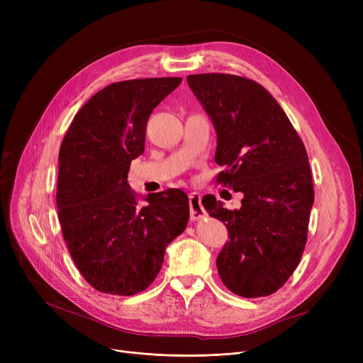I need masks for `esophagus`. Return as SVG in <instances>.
Masks as SVG:
<instances>
[{
    "label": "esophagus",
    "instance_id": "esophagus-1",
    "mask_svg": "<svg viewBox=\"0 0 363 363\" xmlns=\"http://www.w3.org/2000/svg\"><path fill=\"white\" fill-rule=\"evenodd\" d=\"M189 208H191V219H200L206 216L204 207L201 206V196L199 193H189Z\"/></svg>",
    "mask_w": 363,
    "mask_h": 363
}]
</instances>
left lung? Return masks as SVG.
Wrapping results in <instances>:
<instances>
[{"label":"left lung","mask_w":363,"mask_h":363,"mask_svg":"<svg viewBox=\"0 0 363 363\" xmlns=\"http://www.w3.org/2000/svg\"><path fill=\"white\" fill-rule=\"evenodd\" d=\"M218 135V182L242 193L228 211L203 197L207 213L222 220L230 241L216 259L228 290L253 298L287 282L308 238L315 194L309 159L278 101L260 84L225 73L186 76Z\"/></svg>","instance_id":"obj_1"}]
</instances>
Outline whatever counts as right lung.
I'll return each instance as SVG.
<instances>
[{
  "mask_svg": "<svg viewBox=\"0 0 363 363\" xmlns=\"http://www.w3.org/2000/svg\"><path fill=\"white\" fill-rule=\"evenodd\" d=\"M181 78L114 82L76 114L59 152L57 208L69 253L95 290L133 296L160 272L166 247L184 233L188 197L177 188L144 197L128 184L144 152L151 111Z\"/></svg>",
  "mask_w": 363,
  "mask_h": 363,
  "instance_id": "obj_1",
  "label": "right lung"
}]
</instances>
